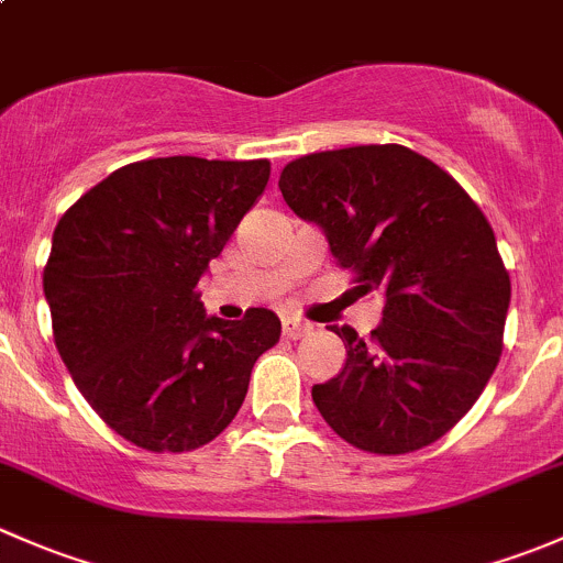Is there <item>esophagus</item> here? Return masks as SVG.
<instances>
[{
	"label": "esophagus",
	"instance_id": "esophagus-1",
	"mask_svg": "<svg viewBox=\"0 0 563 563\" xmlns=\"http://www.w3.org/2000/svg\"><path fill=\"white\" fill-rule=\"evenodd\" d=\"M310 332L308 323H302L299 318H283V334H286L288 340H299L305 338V334Z\"/></svg>",
	"mask_w": 563,
	"mask_h": 563
}]
</instances>
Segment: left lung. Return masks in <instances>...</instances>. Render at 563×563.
I'll return each mask as SVG.
<instances>
[{"instance_id":"8db88e82","label":"left lung","mask_w":563,"mask_h":563,"mask_svg":"<svg viewBox=\"0 0 563 563\" xmlns=\"http://www.w3.org/2000/svg\"><path fill=\"white\" fill-rule=\"evenodd\" d=\"M277 185L356 272V288L384 291L371 340L329 327L345 365L316 384V408L356 450L433 444L474 406L504 349L512 288L490 223L450 174L400 144L316 152Z\"/></svg>"}]
</instances>
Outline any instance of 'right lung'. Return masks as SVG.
<instances>
[{
    "instance_id": "1",
    "label": "right lung",
    "mask_w": 563,
    "mask_h": 563,
    "mask_svg": "<svg viewBox=\"0 0 563 563\" xmlns=\"http://www.w3.org/2000/svg\"><path fill=\"white\" fill-rule=\"evenodd\" d=\"M269 181L266 161L130 163L56 223L43 272L54 343L111 430L187 452L229 428L280 318L207 316L198 280Z\"/></svg>"
}]
</instances>
